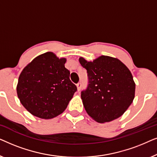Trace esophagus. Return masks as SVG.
<instances>
[{
  "mask_svg": "<svg viewBox=\"0 0 157 157\" xmlns=\"http://www.w3.org/2000/svg\"><path fill=\"white\" fill-rule=\"evenodd\" d=\"M76 86H77V89H78V91H80L81 88V83H78L76 84Z\"/></svg>",
  "mask_w": 157,
  "mask_h": 157,
  "instance_id": "obj_1",
  "label": "esophagus"
}]
</instances>
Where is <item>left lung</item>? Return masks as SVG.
Instances as JSON below:
<instances>
[{"label":"left lung","mask_w":157,"mask_h":157,"mask_svg":"<svg viewBox=\"0 0 157 157\" xmlns=\"http://www.w3.org/2000/svg\"><path fill=\"white\" fill-rule=\"evenodd\" d=\"M87 70L89 84L81 91V99L88 114L98 123L121 117L132 104L135 83L129 69L116 58L101 56L93 61L79 58Z\"/></svg>","instance_id":"obj_1"}]
</instances>
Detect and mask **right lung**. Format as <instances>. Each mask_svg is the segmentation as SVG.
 I'll return each instance as SVG.
<instances>
[{"label":"right lung","instance_id":"1","mask_svg":"<svg viewBox=\"0 0 157 157\" xmlns=\"http://www.w3.org/2000/svg\"><path fill=\"white\" fill-rule=\"evenodd\" d=\"M66 59L52 52L35 58L18 78L17 94L25 109L40 119H53L65 111L77 88L65 68Z\"/></svg>","mask_w":157,"mask_h":157}]
</instances>
